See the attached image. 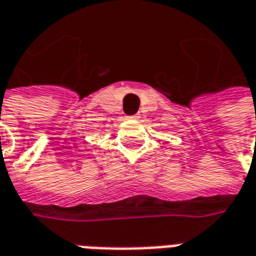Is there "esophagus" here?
<instances>
[{
    "mask_svg": "<svg viewBox=\"0 0 256 256\" xmlns=\"http://www.w3.org/2000/svg\"><path fill=\"white\" fill-rule=\"evenodd\" d=\"M130 118H133V119H136V118H138L137 115H134V116H130Z\"/></svg>",
    "mask_w": 256,
    "mask_h": 256,
    "instance_id": "esophagus-1",
    "label": "esophagus"
}]
</instances>
